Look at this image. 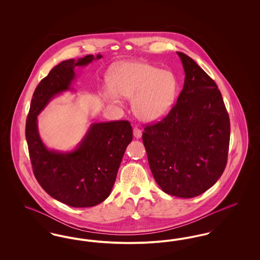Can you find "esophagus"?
Listing matches in <instances>:
<instances>
[{"mask_svg": "<svg viewBox=\"0 0 260 260\" xmlns=\"http://www.w3.org/2000/svg\"><path fill=\"white\" fill-rule=\"evenodd\" d=\"M134 136L136 138H140L142 136V132L139 127H137V126L134 127Z\"/></svg>", "mask_w": 260, "mask_h": 260, "instance_id": "1", "label": "esophagus"}]
</instances>
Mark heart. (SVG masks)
<instances>
[{
    "label": "heart",
    "mask_w": 260,
    "mask_h": 260,
    "mask_svg": "<svg viewBox=\"0 0 260 260\" xmlns=\"http://www.w3.org/2000/svg\"><path fill=\"white\" fill-rule=\"evenodd\" d=\"M111 89L105 92L110 102L119 104L120 96L134 99L136 116L144 122H157L166 117L175 102L178 83L169 70L142 61H126L114 65L108 73Z\"/></svg>",
    "instance_id": "heart-1"
}]
</instances>
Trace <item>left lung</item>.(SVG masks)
I'll return each instance as SVG.
<instances>
[{"instance_id":"1","label":"left lung","mask_w":260,"mask_h":260,"mask_svg":"<svg viewBox=\"0 0 260 260\" xmlns=\"http://www.w3.org/2000/svg\"><path fill=\"white\" fill-rule=\"evenodd\" d=\"M176 53L185 72L182 91L167 117L144 127L142 140L161 190L193 198L214 185L225 170L230 121L214 81L185 53Z\"/></svg>"}]
</instances>
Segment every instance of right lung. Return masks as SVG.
<instances>
[{
    "mask_svg": "<svg viewBox=\"0 0 260 260\" xmlns=\"http://www.w3.org/2000/svg\"><path fill=\"white\" fill-rule=\"evenodd\" d=\"M101 54L62 61L38 85L26 120L25 136L33 173L52 198L73 208H89L109 197L124 151L133 139L127 121L92 123L77 147L69 152L49 149L38 129V115L50 100L73 90L75 67L87 66Z\"/></svg>",
    "mask_w": 260,
    "mask_h": 260,
    "instance_id": "right-lung-1",
    "label": "right lung"
}]
</instances>
